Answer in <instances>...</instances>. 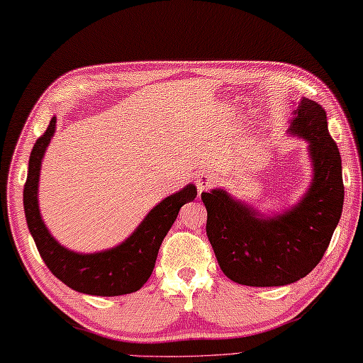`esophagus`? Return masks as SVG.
I'll return each mask as SVG.
<instances>
[{
  "label": "esophagus",
  "mask_w": 363,
  "mask_h": 363,
  "mask_svg": "<svg viewBox=\"0 0 363 363\" xmlns=\"http://www.w3.org/2000/svg\"><path fill=\"white\" fill-rule=\"evenodd\" d=\"M213 183H214L213 175H210V174L199 175V177H197V182H196L197 191H199V192H203V191H206L208 188H211Z\"/></svg>",
  "instance_id": "1"
}]
</instances>
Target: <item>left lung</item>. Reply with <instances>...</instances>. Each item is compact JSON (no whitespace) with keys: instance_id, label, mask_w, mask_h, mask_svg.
Masks as SVG:
<instances>
[{"instance_id":"left-lung-1","label":"left lung","mask_w":363,"mask_h":363,"mask_svg":"<svg viewBox=\"0 0 363 363\" xmlns=\"http://www.w3.org/2000/svg\"><path fill=\"white\" fill-rule=\"evenodd\" d=\"M290 135L304 138L313 179L298 205L264 218L224 189L202 192L206 236L224 274L247 286H282L306 277L321 262L342 216V157L328 130L326 111L302 97Z\"/></svg>"}]
</instances>
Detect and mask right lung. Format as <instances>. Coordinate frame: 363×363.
Here are the masks:
<instances>
[{"mask_svg": "<svg viewBox=\"0 0 363 363\" xmlns=\"http://www.w3.org/2000/svg\"><path fill=\"white\" fill-rule=\"evenodd\" d=\"M56 117L50 121L45 133L35 140L29 157L28 179L23 189V206L28 228L37 250L48 269L69 288L92 296H121L138 291L149 277L157 262L162 240L172 227L184 203L197 196L194 184L166 197L147 214L130 238L119 246L95 254H78L61 246L43 224L37 201L42 158L53 133Z\"/></svg>", "mask_w": 363, "mask_h": 363, "instance_id": "add662e5", "label": "right lung"}]
</instances>
